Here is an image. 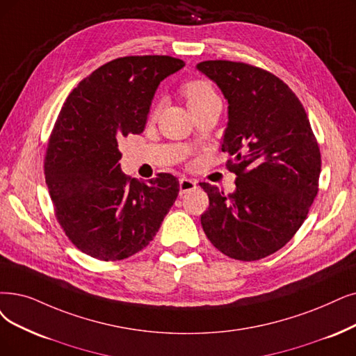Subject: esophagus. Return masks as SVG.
<instances>
[{"label": "esophagus", "instance_id": "1", "mask_svg": "<svg viewBox=\"0 0 356 356\" xmlns=\"http://www.w3.org/2000/svg\"><path fill=\"white\" fill-rule=\"evenodd\" d=\"M197 188V181L190 178H181L179 179V193L186 194L190 191H194Z\"/></svg>", "mask_w": 356, "mask_h": 356}]
</instances>
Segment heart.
Instances as JSON below:
<instances>
[{
  "label": "heart",
  "instance_id": "heart-1",
  "mask_svg": "<svg viewBox=\"0 0 356 356\" xmlns=\"http://www.w3.org/2000/svg\"><path fill=\"white\" fill-rule=\"evenodd\" d=\"M181 93L186 99L190 111L200 108L213 101H219L218 92L211 86V83L202 79H193L181 86Z\"/></svg>",
  "mask_w": 356,
  "mask_h": 356
}]
</instances>
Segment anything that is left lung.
<instances>
[{
	"mask_svg": "<svg viewBox=\"0 0 356 356\" xmlns=\"http://www.w3.org/2000/svg\"><path fill=\"white\" fill-rule=\"evenodd\" d=\"M227 99L222 150L231 154L236 190L202 182L209 209L202 226L210 243L235 260L254 261L285 247L318 193L321 154L307 112L286 83L245 63L197 64Z\"/></svg>",
	"mask_w": 356,
	"mask_h": 356,
	"instance_id": "obj_1",
	"label": "left lung"
}]
</instances>
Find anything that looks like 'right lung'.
I'll list each match as a JSON object with an SVG mask.
<instances>
[{
  "label": "right lung",
  "mask_w": 356,
  "mask_h": 356,
  "mask_svg": "<svg viewBox=\"0 0 356 356\" xmlns=\"http://www.w3.org/2000/svg\"><path fill=\"white\" fill-rule=\"evenodd\" d=\"M184 65L169 55L112 60L77 84L55 121L44 166L55 218L93 259L124 260L147 247L177 200L174 175L145 182L121 172L118 141L143 133L159 83Z\"/></svg>",
  "instance_id": "obj_1"
}]
</instances>
